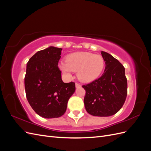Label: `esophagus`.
Masks as SVG:
<instances>
[{
	"label": "esophagus",
	"instance_id": "obj_1",
	"mask_svg": "<svg viewBox=\"0 0 151 151\" xmlns=\"http://www.w3.org/2000/svg\"><path fill=\"white\" fill-rule=\"evenodd\" d=\"M80 87H81V85L78 84V83H76V88H80Z\"/></svg>",
	"mask_w": 151,
	"mask_h": 151
}]
</instances>
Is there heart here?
<instances>
[{
    "label": "heart",
    "instance_id": "heart-1",
    "mask_svg": "<svg viewBox=\"0 0 151 151\" xmlns=\"http://www.w3.org/2000/svg\"><path fill=\"white\" fill-rule=\"evenodd\" d=\"M58 67L65 76L71 77L72 72H77V77L83 83H91L101 75L104 67L103 58L89 52L70 54L65 62L62 61Z\"/></svg>",
    "mask_w": 151,
    "mask_h": 151
}]
</instances>
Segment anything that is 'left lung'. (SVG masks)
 Listing matches in <instances>:
<instances>
[{"instance_id":"obj_1","label":"left lung","mask_w":151,"mask_h":151,"mask_svg":"<svg viewBox=\"0 0 151 151\" xmlns=\"http://www.w3.org/2000/svg\"><path fill=\"white\" fill-rule=\"evenodd\" d=\"M105 62L102 76L88 84L84 99L87 112L96 116H109L123 106L127 95V80L125 68L111 55L101 51Z\"/></svg>"}]
</instances>
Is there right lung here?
Masks as SVG:
<instances>
[{
    "label": "right lung",
    "instance_id": "1",
    "mask_svg": "<svg viewBox=\"0 0 151 151\" xmlns=\"http://www.w3.org/2000/svg\"><path fill=\"white\" fill-rule=\"evenodd\" d=\"M62 48L50 47L36 52L27 63L24 87L27 99L33 110L45 118L65 113L75 83H64L58 63Z\"/></svg>",
    "mask_w": 151,
    "mask_h": 151
}]
</instances>
